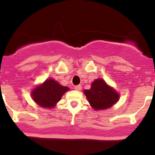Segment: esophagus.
Returning a JSON list of instances; mask_svg holds the SVG:
<instances>
[{"instance_id":"obj_1","label":"esophagus","mask_w":155,"mask_h":155,"mask_svg":"<svg viewBox=\"0 0 155 155\" xmlns=\"http://www.w3.org/2000/svg\"><path fill=\"white\" fill-rule=\"evenodd\" d=\"M74 89L77 91H80L81 89H82V86H81V85H78V86H75Z\"/></svg>"}]
</instances>
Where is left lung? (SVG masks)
<instances>
[{
  "mask_svg": "<svg viewBox=\"0 0 155 155\" xmlns=\"http://www.w3.org/2000/svg\"><path fill=\"white\" fill-rule=\"evenodd\" d=\"M88 101L95 110H103L115 105L119 99V94L106 84L102 79H95L89 89L84 90Z\"/></svg>",
  "mask_w": 155,
  "mask_h": 155,
  "instance_id": "8db88e82",
  "label": "left lung"
}]
</instances>
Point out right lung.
<instances>
[{"mask_svg":"<svg viewBox=\"0 0 155 155\" xmlns=\"http://www.w3.org/2000/svg\"><path fill=\"white\" fill-rule=\"evenodd\" d=\"M69 88L63 86L53 79H48L32 91L34 102L43 108H53Z\"/></svg>","mask_w":155,"mask_h":155,"instance_id":"obj_1","label":"right lung"}]
</instances>
